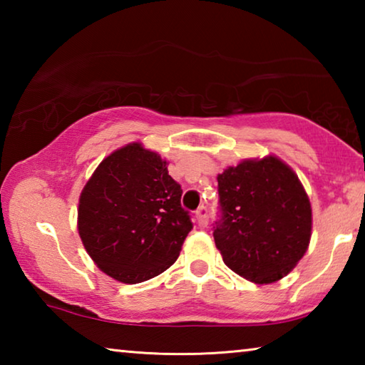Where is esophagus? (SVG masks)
<instances>
[{"label": "esophagus", "mask_w": 365, "mask_h": 365, "mask_svg": "<svg viewBox=\"0 0 365 365\" xmlns=\"http://www.w3.org/2000/svg\"><path fill=\"white\" fill-rule=\"evenodd\" d=\"M207 207L206 206H201L200 209L196 211V220H197V225L200 227H206L207 225Z\"/></svg>", "instance_id": "esophagus-1"}]
</instances>
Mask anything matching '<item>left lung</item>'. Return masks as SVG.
Here are the masks:
<instances>
[{
    "label": "left lung",
    "instance_id": "left-lung-1",
    "mask_svg": "<svg viewBox=\"0 0 365 365\" xmlns=\"http://www.w3.org/2000/svg\"><path fill=\"white\" fill-rule=\"evenodd\" d=\"M222 217L214 242L235 274L259 285L287 277L306 255L312 207L280 158L243 159L217 175Z\"/></svg>",
    "mask_w": 365,
    "mask_h": 365
}]
</instances>
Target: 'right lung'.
Listing matches in <instances>:
<instances>
[{"label":"right lung","instance_id":"right-lung-1","mask_svg":"<svg viewBox=\"0 0 365 365\" xmlns=\"http://www.w3.org/2000/svg\"><path fill=\"white\" fill-rule=\"evenodd\" d=\"M168 160L133 141L104 158L78 197L80 240L98 269L141 283L177 261L191 220Z\"/></svg>","mask_w":365,"mask_h":365}]
</instances>
